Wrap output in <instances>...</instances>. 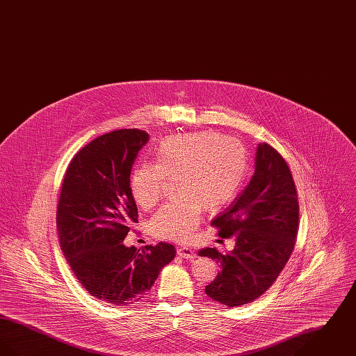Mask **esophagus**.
Returning a JSON list of instances; mask_svg holds the SVG:
<instances>
[{
  "label": "esophagus",
  "mask_w": 356,
  "mask_h": 356,
  "mask_svg": "<svg viewBox=\"0 0 356 356\" xmlns=\"http://www.w3.org/2000/svg\"><path fill=\"white\" fill-rule=\"evenodd\" d=\"M177 254L181 256L183 259H189V260H192V259L196 257L195 251H193L192 248H188V247H179V248H177Z\"/></svg>",
  "instance_id": "1"
}]
</instances>
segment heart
<instances>
[{"mask_svg":"<svg viewBox=\"0 0 356 356\" xmlns=\"http://www.w3.org/2000/svg\"><path fill=\"white\" fill-rule=\"evenodd\" d=\"M248 172V152L235 137L196 132L163 138L153 152V164L136 167L129 188L136 203L151 209L161 197L165 180L175 179L177 197L152 218L160 238L184 241L199 225L204 207L216 211L236 196Z\"/></svg>","mask_w":356,"mask_h":356,"instance_id":"obj_1","label":"heart"}]
</instances>
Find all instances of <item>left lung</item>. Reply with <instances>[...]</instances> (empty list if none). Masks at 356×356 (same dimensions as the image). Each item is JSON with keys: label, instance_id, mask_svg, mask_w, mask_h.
Here are the masks:
<instances>
[{"label": "left lung", "instance_id": "obj_1", "mask_svg": "<svg viewBox=\"0 0 356 356\" xmlns=\"http://www.w3.org/2000/svg\"><path fill=\"white\" fill-rule=\"evenodd\" d=\"M211 224L219 236L236 237V245L228 254L199 252L220 264L205 293L225 307L254 302L275 283L296 243L299 202L284 157L270 144H259L250 184Z\"/></svg>", "mask_w": 356, "mask_h": 356}]
</instances>
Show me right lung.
<instances>
[{"label":"right lung","mask_w":356,"mask_h":356,"mask_svg":"<svg viewBox=\"0 0 356 356\" xmlns=\"http://www.w3.org/2000/svg\"><path fill=\"white\" fill-rule=\"evenodd\" d=\"M148 138L134 128L92 140L72 159L57 204L60 245L72 271L92 296L113 305L147 295L176 254L168 243L143 251L122 243L138 218L129 177Z\"/></svg>","instance_id":"right-lung-1"}]
</instances>
